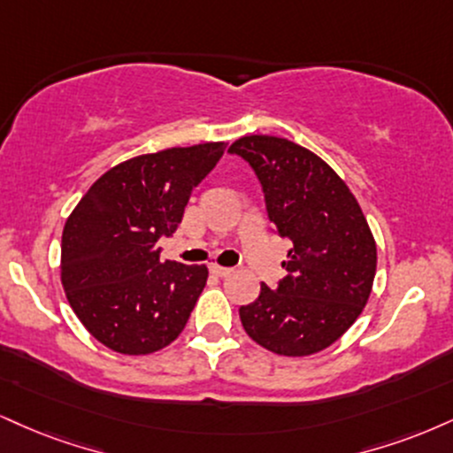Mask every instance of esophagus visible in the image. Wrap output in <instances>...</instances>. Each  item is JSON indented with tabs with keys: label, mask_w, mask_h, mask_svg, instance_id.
<instances>
[{
	"label": "esophagus",
	"mask_w": 453,
	"mask_h": 453,
	"mask_svg": "<svg viewBox=\"0 0 453 453\" xmlns=\"http://www.w3.org/2000/svg\"><path fill=\"white\" fill-rule=\"evenodd\" d=\"M232 268H223V265H211V274L219 276V279H226V276L232 274Z\"/></svg>",
	"instance_id": "esophagus-1"
}]
</instances>
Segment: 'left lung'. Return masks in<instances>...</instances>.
<instances>
[{"label":"left lung","mask_w":453,"mask_h":453,"mask_svg":"<svg viewBox=\"0 0 453 453\" xmlns=\"http://www.w3.org/2000/svg\"><path fill=\"white\" fill-rule=\"evenodd\" d=\"M230 154L257 174L270 221L293 242L279 287L261 285L241 306L244 331L282 357L325 350L350 329L373 287L378 250L361 206L334 168L288 139L249 134Z\"/></svg>","instance_id":"left-lung-1"}]
</instances>
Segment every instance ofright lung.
<instances>
[{"instance_id": "right-lung-1", "label": "right lung", "mask_w": 453, "mask_h": 453, "mask_svg": "<svg viewBox=\"0 0 453 453\" xmlns=\"http://www.w3.org/2000/svg\"><path fill=\"white\" fill-rule=\"evenodd\" d=\"M226 143L171 147L130 157L90 185L69 215L61 280L95 340L119 354H151L183 331L209 279L206 265L160 261L194 188Z\"/></svg>"}]
</instances>
